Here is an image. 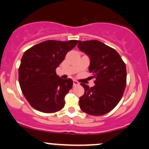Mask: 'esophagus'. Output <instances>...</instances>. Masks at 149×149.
Returning a JSON list of instances; mask_svg holds the SVG:
<instances>
[{
  "label": "esophagus",
  "mask_w": 149,
  "mask_h": 149,
  "mask_svg": "<svg viewBox=\"0 0 149 149\" xmlns=\"http://www.w3.org/2000/svg\"><path fill=\"white\" fill-rule=\"evenodd\" d=\"M79 85V83L77 82V81H76V80L73 81V86H74V87H75V86Z\"/></svg>",
  "instance_id": "esophagus-1"
}]
</instances>
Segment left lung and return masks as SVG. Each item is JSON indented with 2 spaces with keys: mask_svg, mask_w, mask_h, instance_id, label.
Instances as JSON below:
<instances>
[{
  "mask_svg": "<svg viewBox=\"0 0 149 149\" xmlns=\"http://www.w3.org/2000/svg\"><path fill=\"white\" fill-rule=\"evenodd\" d=\"M78 48L90 58L89 71L95 78L93 87L81 83L85 93L79 98L81 110L100 116L118 105L126 86V67L114 49L97 40L79 41Z\"/></svg>",
  "mask_w": 149,
  "mask_h": 149,
  "instance_id": "left-lung-1",
  "label": "left lung"
}]
</instances>
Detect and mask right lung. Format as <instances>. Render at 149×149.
<instances>
[{
	"label": "right lung",
	"mask_w": 149,
	"mask_h": 149,
	"mask_svg": "<svg viewBox=\"0 0 149 149\" xmlns=\"http://www.w3.org/2000/svg\"><path fill=\"white\" fill-rule=\"evenodd\" d=\"M77 42L48 40L24 52L18 68V81L24 97L34 109L52 113L64 108V97L73 82L70 78L59 77L56 69Z\"/></svg>",
	"instance_id": "add662e5"
}]
</instances>
